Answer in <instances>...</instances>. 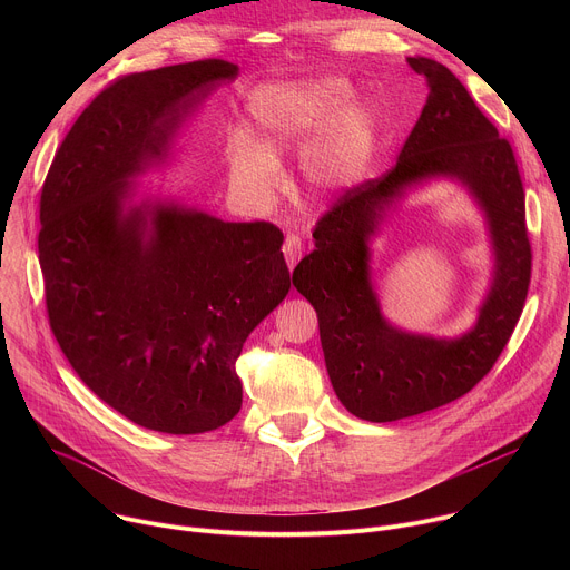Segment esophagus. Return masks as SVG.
I'll return each mask as SVG.
<instances>
[{
	"label": "esophagus",
	"mask_w": 570,
	"mask_h": 570,
	"mask_svg": "<svg viewBox=\"0 0 570 570\" xmlns=\"http://www.w3.org/2000/svg\"><path fill=\"white\" fill-rule=\"evenodd\" d=\"M282 253H284V257H286L288 268L293 271V268H295V264H297V262L302 259V255H304V243H302V238H299L297 234H288V236L284 238Z\"/></svg>",
	"instance_id": "34e87169"
}]
</instances>
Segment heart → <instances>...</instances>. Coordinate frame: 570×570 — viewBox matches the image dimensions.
<instances>
[{
	"label": "heart",
	"mask_w": 570,
	"mask_h": 570,
	"mask_svg": "<svg viewBox=\"0 0 570 570\" xmlns=\"http://www.w3.org/2000/svg\"><path fill=\"white\" fill-rule=\"evenodd\" d=\"M350 97V83L334 76L275 80L257 88L250 115L262 141L248 132H234L227 141L229 180L236 191L255 205L271 203L282 180L273 153L299 141L324 118L328 121L299 150V176L315 198L354 187L374 153V119Z\"/></svg>",
	"instance_id": "obj_1"
}]
</instances>
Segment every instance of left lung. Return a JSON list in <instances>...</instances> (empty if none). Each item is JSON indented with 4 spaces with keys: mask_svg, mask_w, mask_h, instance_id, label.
Returning <instances> with one entry per match:
<instances>
[{
    "mask_svg": "<svg viewBox=\"0 0 570 570\" xmlns=\"http://www.w3.org/2000/svg\"><path fill=\"white\" fill-rule=\"evenodd\" d=\"M426 78L429 101L396 165L350 187L315 223V250L293 271L295 288L313 304L324 363L345 409L367 422L413 417L466 394L494 367L521 317L532 248L525 191L508 139L482 115L451 69L409 58ZM435 175L458 177L491 223L498 273L476 327L455 342L405 335L384 322L368 284L366 240L384 209Z\"/></svg>",
    "mask_w": 570,
    "mask_h": 570,
    "instance_id": "1",
    "label": "left lung"
}]
</instances>
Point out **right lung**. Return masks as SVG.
<instances>
[{
  "instance_id": "obj_1",
  "label": "right lung",
  "mask_w": 570,
  "mask_h": 570,
  "mask_svg": "<svg viewBox=\"0 0 570 570\" xmlns=\"http://www.w3.org/2000/svg\"><path fill=\"white\" fill-rule=\"evenodd\" d=\"M236 73L207 58L119 76L73 121L40 194L49 327L80 381L159 433L214 431L240 411L236 358L291 288L284 234L268 220L165 203L121 209L128 180Z\"/></svg>"
}]
</instances>
